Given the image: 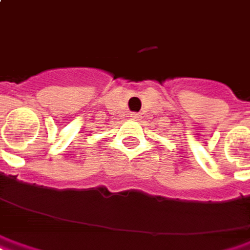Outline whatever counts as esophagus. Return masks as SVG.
<instances>
[{
    "label": "esophagus",
    "mask_w": 250,
    "mask_h": 250,
    "mask_svg": "<svg viewBox=\"0 0 250 250\" xmlns=\"http://www.w3.org/2000/svg\"><path fill=\"white\" fill-rule=\"evenodd\" d=\"M131 119H133V120H140V119H141V115H140V113H131Z\"/></svg>",
    "instance_id": "esophagus-1"
}]
</instances>
